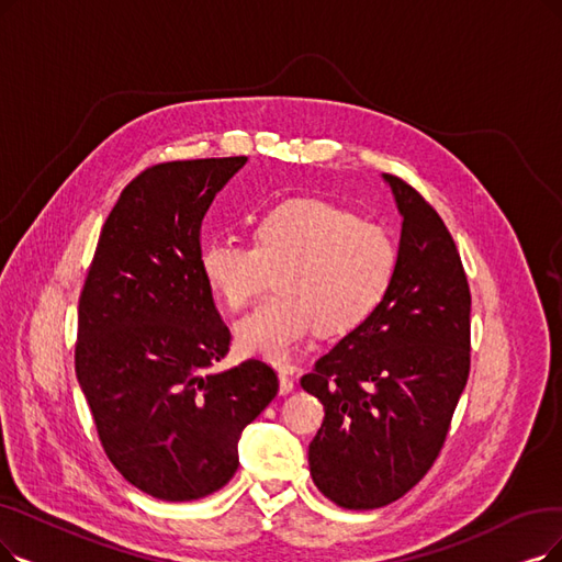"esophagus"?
I'll list each match as a JSON object with an SVG mask.
<instances>
[{
    "label": "esophagus",
    "instance_id": "obj_1",
    "mask_svg": "<svg viewBox=\"0 0 562 562\" xmlns=\"http://www.w3.org/2000/svg\"><path fill=\"white\" fill-rule=\"evenodd\" d=\"M293 387H295L293 375H290L288 371H279V392L288 394V392H293Z\"/></svg>",
    "mask_w": 562,
    "mask_h": 562
}]
</instances>
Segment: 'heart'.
Segmentation results:
<instances>
[{"mask_svg":"<svg viewBox=\"0 0 562 562\" xmlns=\"http://www.w3.org/2000/svg\"><path fill=\"white\" fill-rule=\"evenodd\" d=\"M254 246L205 244L203 274L231 311L249 308L277 277L279 293L237 327L246 355L285 362L308 334L364 323L396 272V246L375 221L321 198H290L254 223Z\"/></svg>","mask_w":562,"mask_h":562,"instance_id":"obj_1","label":"heart"}]
</instances>
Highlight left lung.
<instances>
[{
	"instance_id": "8db88e82",
	"label": "left lung",
	"mask_w": 562,
	"mask_h": 562,
	"mask_svg": "<svg viewBox=\"0 0 562 562\" xmlns=\"http://www.w3.org/2000/svg\"><path fill=\"white\" fill-rule=\"evenodd\" d=\"M385 179L403 216L394 279L300 380L325 406L308 445L313 484L346 509L385 507L429 473L470 373V285L457 244L415 187Z\"/></svg>"
}]
</instances>
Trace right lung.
I'll return each mask as SVG.
<instances>
[{"mask_svg":"<svg viewBox=\"0 0 562 562\" xmlns=\"http://www.w3.org/2000/svg\"><path fill=\"white\" fill-rule=\"evenodd\" d=\"M244 164L166 161L133 177L80 290L76 375L101 447L126 482L159 501L226 486L244 426L279 392L274 369L256 357L207 373L233 336L203 274L200 228Z\"/></svg>","mask_w":562,"mask_h":562,"instance_id":"add662e5","label":"right lung"}]
</instances>
